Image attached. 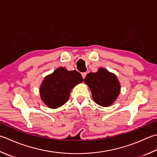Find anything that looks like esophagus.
I'll use <instances>...</instances> for the list:
<instances>
[{
  "instance_id": "34e87169",
  "label": "esophagus",
  "mask_w": 157,
  "mask_h": 157,
  "mask_svg": "<svg viewBox=\"0 0 157 157\" xmlns=\"http://www.w3.org/2000/svg\"><path fill=\"white\" fill-rule=\"evenodd\" d=\"M81 75H82V78H85V76H86V75H87V73H86V72H82V73L81 74Z\"/></svg>"
}]
</instances>
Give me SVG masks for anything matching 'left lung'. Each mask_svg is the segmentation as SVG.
<instances>
[{"mask_svg":"<svg viewBox=\"0 0 157 157\" xmlns=\"http://www.w3.org/2000/svg\"><path fill=\"white\" fill-rule=\"evenodd\" d=\"M84 82L90 87L94 101L102 106H109L120 92V84L117 76L100 67L96 72H90Z\"/></svg>","mask_w":157,"mask_h":157,"instance_id":"obj_1","label":"left lung"}]
</instances>
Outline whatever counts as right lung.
I'll list each match as a JSON object with an SVG mask.
<instances>
[{"label": "right lung", "mask_w": 157, "mask_h": 157, "mask_svg": "<svg viewBox=\"0 0 157 157\" xmlns=\"http://www.w3.org/2000/svg\"><path fill=\"white\" fill-rule=\"evenodd\" d=\"M82 81L83 78L77 71L59 67L44 78L40 88L41 98L49 108L60 107L68 100L72 89Z\"/></svg>", "instance_id": "add662e5"}]
</instances>
